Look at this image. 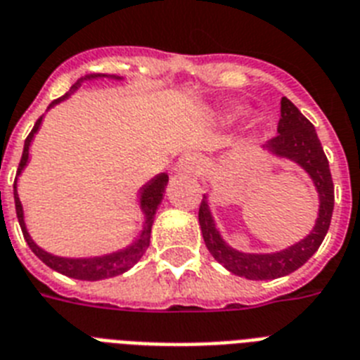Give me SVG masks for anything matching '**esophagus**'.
Listing matches in <instances>:
<instances>
[{
  "label": "esophagus",
  "mask_w": 360,
  "mask_h": 360,
  "mask_svg": "<svg viewBox=\"0 0 360 360\" xmlns=\"http://www.w3.org/2000/svg\"><path fill=\"white\" fill-rule=\"evenodd\" d=\"M205 168V160L200 157H186L179 162V170L185 174H201Z\"/></svg>",
  "instance_id": "esophagus-1"
}]
</instances>
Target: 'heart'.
I'll use <instances>...</instances> for the list:
<instances>
[{
    "instance_id": "heart-1",
    "label": "heart",
    "mask_w": 360,
    "mask_h": 360,
    "mask_svg": "<svg viewBox=\"0 0 360 360\" xmlns=\"http://www.w3.org/2000/svg\"><path fill=\"white\" fill-rule=\"evenodd\" d=\"M233 118H236V114H233ZM233 118H231V120H233Z\"/></svg>"
}]
</instances>
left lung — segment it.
Returning <instances> with one entry per match:
<instances>
[{"label": "left lung", "instance_id": "left-lung-1", "mask_svg": "<svg viewBox=\"0 0 360 360\" xmlns=\"http://www.w3.org/2000/svg\"><path fill=\"white\" fill-rule=\"evenodd\" d=\"M268 153L296 162L307 172L316 186L320 209L316 224L305 238L296 244L274 253H244L231 248L220 231L216 229L214 218L210 212L207 195L200 205V227L207 250L224 268L238 277L251 281H264L285 277L297 268H302L318 251L331 224L333 207H335V186H333L329 162L323 148L318 140L316 129L309 120L300 112L290 99H281V118L277 124V134L262 146Z\"/></svg>", "mask_w": 360, "mask_h": 360}]
</instances>
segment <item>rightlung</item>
<instances>
[{
    "mask_svg": "<svg viewBox=\"0 0 360 360\" xmlns=\"http://www.w3.org/2000/svg\"><path fill=\"white\" fill-rule=\"evenodd\" d=\"M98 77H110L120 81L122 77L118 75H105V74H92V75H84L83 79H79L77 83L70 89V92L63 96V98L55 99L49 103L48 109L55 107L57 103L68 99L70 94H74L75 90L81 86L83 81L86 79H98ZM40 124H42V116L37 120L33 131L29 133V136L25 139V144H23V153L22 160H20L18 172H16V179H14V205H16V216H18L20 227H22L23 238L27 242V246L31 248L34 255L44 262L48 264L51 270L63 274V276L74 277V279H81V281H101V279H109V277L122 276L124 271H127L129 268H133L136 262L140 261V257L144 255L148 246H150V238H151V226H153L155 220V212L159 209L160 201H162V194H165L166 185H168V174H159L155 175L153 179L148 181L142 188H140V210L144 214V226H142V231L139 233V236L134 238L133 244H129L124 250L112 251V253H107V255H99V257H81V259H70V257H57L48 253L46 250H42L40 246H37V242L31 238L29 235L27 227H25V220H23V207L22 201L18 198V177L23 172V168L27 166L29 162V148H31V142H33L34 134L40 129Z\"/></svg>",
    "mask_w": 360,
    "mask_h": 360,
    "instance_id": "obj_1",
    "label": "right lung"
}]
</instances>
